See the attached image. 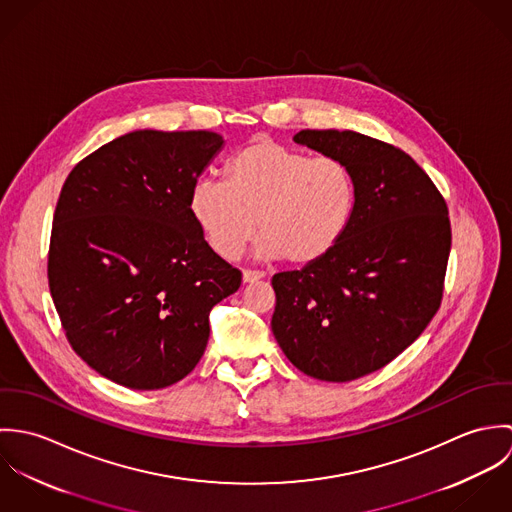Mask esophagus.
Masks as SVG:
<instances>
[{
	"mask_svg": "<svg viewBox=\"0 0 512 512\" xmlns=\"http://www.w3.org/2000/svg\"><path fill=\"white\" fill-rule=\"evenodd\" d=\"M266 274L264 272H260V270H244L242 272V280L246 282V284H252V282H258V280H262Z\"/></svg>",
	"mask_w": 512,
	"mask_h": 512,
	"instance_id": "34e87169",
	"label": "esophagus"
}]
</instances>
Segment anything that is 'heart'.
<instances>
[{
  "mask_svg": "<svg viewBox=\"0 0 512 512\" xmlns=\"http://www.w3.org/2000/svg\"><path fill=\"white\" fill-rule=\"evenodd\" d=\"M357 187L345 163L311 157L258 138L224 169V181H199L189 209L213 250L234 260L256 232V252L311 264L343 238L355 211Z\"/></svg>",
  "mask_w": 512,
  "mask_h": 512,
  "instance_id": "b5f03b06",
  "label": "heart"
}]
</instances>
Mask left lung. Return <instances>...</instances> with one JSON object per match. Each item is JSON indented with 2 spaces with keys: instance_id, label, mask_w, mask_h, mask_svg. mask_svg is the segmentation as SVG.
Listing matches in <instances>:
<instances>
[{
  "instance_id": "8db88e82",
  "label": "left lung",
  "mask_w": 512,
  "mask_h": 512,
  "mask_svg": "<svg viewBox=\"0 0 512 512\" xmlns=\"http://www.w3.org/2000/svg\"><path fill=\"white\" fill-rule=\"evenodd\" d=\"M293 142L345 163L357 201L327 256L272 278V331L307 376L349 382L396 359L436 315L451 250L447 205L398 147L351 130H301Z\"/></svg>"
}]
</instances>
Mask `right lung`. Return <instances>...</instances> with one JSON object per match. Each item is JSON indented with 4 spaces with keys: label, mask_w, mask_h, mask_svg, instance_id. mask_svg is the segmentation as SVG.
<instances>
[{
    "label": "right lung",
    "mask_w": 512,
    "mask_h": 512,
    "mask_svg": "<svg viewBox=\"0 0 512 512\" xmlns=\"http://www.w3.org/2000/svg\"><path fill=\"white\" fill-rule=\"evenodd\" d=\"M224 146L215 132L136 130L69 173L53 217L49 290L74 353L132 390L185 378L211 309L240 270L209 246L189 197Z\"/></svg>",
    "instance_id": "obj_1"
}]
</instances>
